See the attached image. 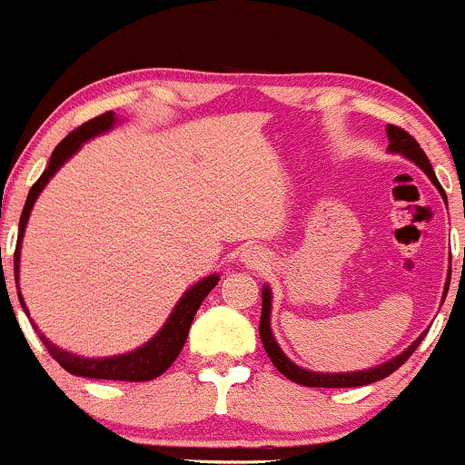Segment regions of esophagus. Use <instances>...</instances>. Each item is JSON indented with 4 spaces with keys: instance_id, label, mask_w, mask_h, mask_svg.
<instances>
[{
    "instance_id": "esophagus-1",
    "label": "esophagus",
    "mask_w": 465,
    "mask_h": 465,
    "mask_svg": "<svg viewBox=\"0 0 465 465\" xmlns=\"http://www.w3.org/2000/svg\"><path fill=\"white\" fill-rule=\"evenodd\" d=\"M249 262H253V264H258L260 260L258 258H253V255H249Z\"/></svg>"
}]
</instances>
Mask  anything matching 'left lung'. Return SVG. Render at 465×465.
<instances>
[{"label":"left lung","mask_w":465,"mask_h":465,"mask_svg":"<svg viewBox=\"0 0 465 465\" xmlns=\"http://www.w3.org/2000/svg\"><path fill=\"white\" fill-rule=\"evenodd\" d=\"M387 135H389V148H391V153H400L404 154V157H409L411 162H415L420 165L421 170H424L426 174H429V179L433 181L437 185V190L444 194V190H441L440 181H437L435 173H433V165H430L429 157H426L424 151L420 148V143L415 142V137H411L407 131L400 129V126H393L389 124L387 126ZM269 319H271V291L264 286L262 291V317H260V339H262V345L266 350V354H269V359L273 361V365L280 370L288 381L297 382V385H306V387H328V389H343V387H362V385H371V382L376 381H382V378L391 376L393 371L398 370V367H402L404 362L409 361V356L413 354L415 350H418V345L421 343V339H424L426 334H421L418 341H415L411 348H407L402 351V354L396 356V359H391L385 365L376 367V370H367V371H354V373H314V371H306L302 370V367H297L295 362H291L284 356V351L280 350V345L275 343L273 334H271V325H269Z\"/></svg>","instance_id":"left-lung-1"}]
</instances>
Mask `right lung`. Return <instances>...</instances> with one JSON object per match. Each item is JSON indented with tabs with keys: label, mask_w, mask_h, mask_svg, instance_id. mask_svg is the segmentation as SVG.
<instances>
[{
	"label": "right lung",
	"mask_w": 465,
	"mask_h": 465,
	"mask_svg": "<svg viewBox=\"0 0 465 465\" xmlns=\"http://www.w3.org/2000/svg\"><path fill=\"white\" fill-rule=\"evenodd\" d=\"M114 122H115V115L111 114V111H106V114L98 115V117H92V120L84 122V124H80L78 129H74L72 133H69L65 140H63L54 148V153H52V157H50V163H47L44 174H41V177L36 179V183L30 188L28 199H25V205H24V212H21L17 249H15V280H17V271H19L21 236H24L25 223H28L30 210H32V205H35L39 192L45 188V183L50 181L52 174H54L56 170L61 168V165L78 151L80 143H83L84 140H89V137L98 135V133L111 129V126H114ZM216 284H218V275H210V277H205L203 282H199L196 286H192L190 291L181 297V302L177 303V308H174V312L170 314L168 323L163 325L162 332L154 336L153 341H148L143 348L131 351V354L114 356V359H80V356L67 354L65 350H58L56 345H52L50 341L44 339L41 334L39 336H41V341H44L47 351H50L52 359H54L58 365L63 367V370L74 373V376L98 378V381H126V382L153 381V378L162 376V373L168 370L170 365H173L174 359H177L179 351L183 350V343H185V339H188V332H190L192 319H194V314H196V311H199L203 300L210 295V291ZM17 292H19V286H17ZM19 302H21V308H24L25 314H28V308H25L21 295H19Z\"/></svg>",
	"instance_id": "obj_1"
}]
</instances>
